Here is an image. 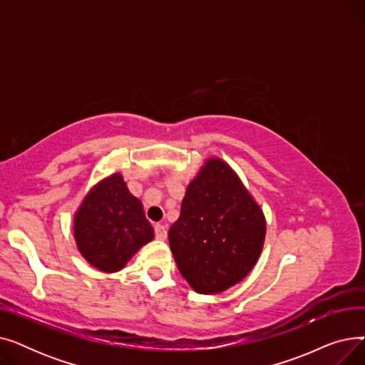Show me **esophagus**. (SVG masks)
I'll return each instance as SVG.
<instances>
[{"mask_svg":"<svg viewBox=\"0 0 365 365\" xmlns=\"http://www.w3.org/2000/svg\"><path fill=\"white\" fill-rule=\"evenodd\" d=\"M155 237H157V240H161V241H164L167 238V229L164 225L155 226Z\"/></svg>","mask_w":365,"mask_h":365,"instance_id":"34e87169","label":"esophagus"}]
</instances>
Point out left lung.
<instances>
[{
  "mask_svg": "<svg viewBox=\"0 0 365 365\" xmlns=\"http://www.w3.org/2000/svg\"><path fill=\"white\" fill-rule=\"evenodd\" d=\"M264 235V215L237 173L208 158L187 185L168 242L187 284L200 294H217L250 274Z\"/></svg>",
  "mask_w": 365,
  "mask_h": 365,
  "instance_id": "8db88e82",
  "label": "left lung"
}]
</instances>
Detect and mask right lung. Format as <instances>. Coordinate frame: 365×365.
<instances>
[{"label": "right lung", "mask_w": 365, "mask_h": 365, "mask_svg": "<svg viewBox=\"0 0 365 365\" xmlns=\"http://www.w3.org/2000/svg\"><path fill=\"white\" fill-rule=\"evenodd\" d=\"M73 237L91 266L112 274L153 240V227L140 200L130 194L120 173H113L84 197L73 216Z\"/></svg>", "instance_id": "obj_1"}]
</instances>
